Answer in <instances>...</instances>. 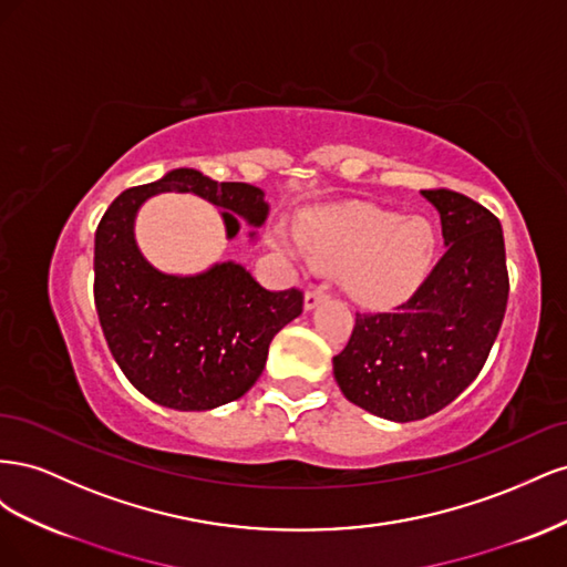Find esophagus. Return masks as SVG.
Returning <instances> with one entry per match:
<instances>
[{"instance_id":"1","label":"esophagus","mask_w":567,"mask_h":567,"mask_svg":"<svg viewBox=\"0 0 567 567\" xmlns=\"http://www.w3.org/2000/svg\"><path fill=\"white\" fill-rule=\"evenodd\" d=\"M326 298H329V296H326L323 288H310V290H307V293H305V310H307V312L315 310V307H317L319 302H323Z\"/></svg>"}]
</instances>
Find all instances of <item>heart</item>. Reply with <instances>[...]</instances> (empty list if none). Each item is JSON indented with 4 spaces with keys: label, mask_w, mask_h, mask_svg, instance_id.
<instances>
[{
    "label": "heart",
    "mask_w": 567,
    "mask_h": 567,
    "mask_svg": "<svg viewBox=\"0 0 567 567\" xmlns=\"http://www.w3.org/2000/svg\"><path fill=\"white\" fill-rule=\"evenodd\" d=\"M279 246L290 252L286 238ZM437 238L425 219L375 208H336L319 213L300 234L307 260L346 269V286L364 305L383 307L406 298L433 265Z\"/></svg>",
    "instance_id": "obj_1"
}]
</instances>
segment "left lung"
Returning a JSON list of instances; mask_svg holds the SVG:
<instances>
[{
  "instance_id": "left-lung-1",
  "label": "left lung",
  "mask_w": 567,
  "mask_h": 567,
  "mask_svg": "<svg viewBox=\"0 0 567 567\" xmlns=\"http://www.w3.org/2000/svg\"><path fill=\"white\" fill-rule=\"evenodd\" d=\"M447 252L392 312L357 315L350 342L333 357L342 394L388 421H419L466 390L502 329L508 302L499 219L473 198L433 188Z\"/></svg>"
}]
</instances>
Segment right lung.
I'll return each instance as SVG.
<instances>
[{"mask_svg":"<svg viewBox=\"0 0 567 567\" xmlns=\"http://www.w3.org/2000/svg\"><path fill=\"white\" fill-rule=\"evenodd\" d=\"M165 192L217 205L227 238L241 229L238 217L262 227L269 205L252 184H219L179 167L120 194L96 227L94 302L117 367L151 402L208 411L244 398L260 379L271 338L302 312V290H267L238 262L194 277L153 267L136 246L134 219L151 196Z\"/></svg>","mask_w":567,"mask_h":567,"instance_id":"add662e5","label":"right lung"}]
</instances>
